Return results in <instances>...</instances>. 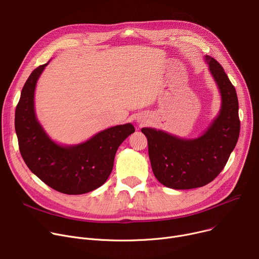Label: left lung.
<instances>
[{
	"label": "left lung",
	"mask_w": 259,
	"mask_h": 259,
	"mask_svg": "<svg viewBox=\"0 0 259 259\" xmlns=\"http://www.w3.org/2000/svg\"><path fill=\"white\" fill-rule=\"evenodd\" d=\"M221 95V109L211 124L196 139H182L155 128H143L156 179L166 187L191 189L211 182L225 167L236 146L240 122L234 86L222 65L205 55Z\"/></svg>",
	"instance_id": "obj_1"
}]
</instances>
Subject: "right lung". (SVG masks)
Returning <instances> with one entry per match:
<instances>
[{"label": "right lung", "instance_id": "1", "mask_svg": "<svg viewBox=\"0 0 259 259\" xmlns=\"http://www.w3.org/2000/svg\"><path fill=\"white\" fill-rule=\"evenodd\" d=\"M49 62L31 73L16 106L14 125L20 152L32 173L55 191L90 193L106 182L119 145L135 129L128 123L103 130L78 145L54 142L38 122L34 107L36 83Z\"/></svg>", "mask_w": 259, "mask_h": 259}]
</instances>
